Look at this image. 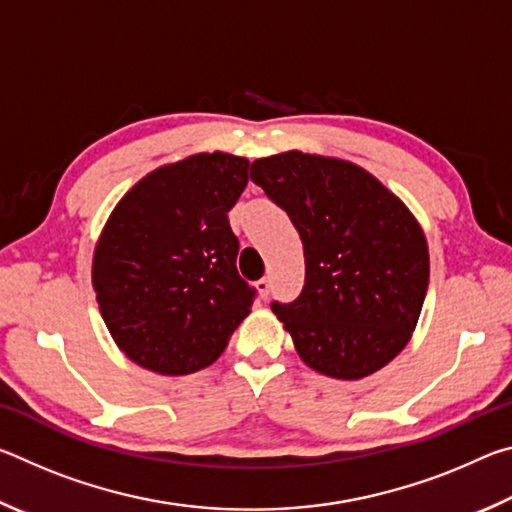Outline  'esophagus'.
Returning <instances> with one entry per match:
<instances>
[{
    "mask_svg": "<svg viewBox=\"0 0 512 512\" xmlns=\"http://www.w3.org/2000/svg\"><path fill=\"white\" fill-rule=\"evenodd\" d=\"M255 287H257L259 298L266 300L268 298V291H271V277H262V280H259Z\"/></svg>",
    "mask_w": 512,
    "mask_h": 512,
    "instance_id": "esophagus-1",
    "label": "esophagus"
}]
</instances>
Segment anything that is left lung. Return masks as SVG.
<instances>
[{
  "instance_id": "left-lung-1",
  "label": "left lung",
  "mask_w": 512,
  "mask_h": 512,
  "mask_svg": "<svg viewBox=\"0 0 512 512\" xmlns=\"http://www.w3.org/2000/svg\"><path fill=\"white\" fill-rule=\"evenodd\" d=\"M250 180L289 214L305 248V287L273 314L300 359L334 379H363L400 354L429 287L422 225L363 167L284 151L259 158Z\"/></svg>"
}]
</instances>
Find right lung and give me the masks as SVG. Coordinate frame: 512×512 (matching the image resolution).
Wrapping results in <instances>:
<instances>
[{"instance_id":"obj_1","label":"right lung","mask_w":512,"mask_h":512,"mask_svg":"<svg viewBox=\"0 0 512 512\" xmlns=\"http://www.w3.org/2000/svg\"><path fill=\"white\" fill-rule=\"evenodd\" d=\"M250 162L214 151L162 164L103 225L92 287L117 348L151 372L189 375L221 357L255 289L237 273L228 212Z\"/></svg>"}]
</instances>
